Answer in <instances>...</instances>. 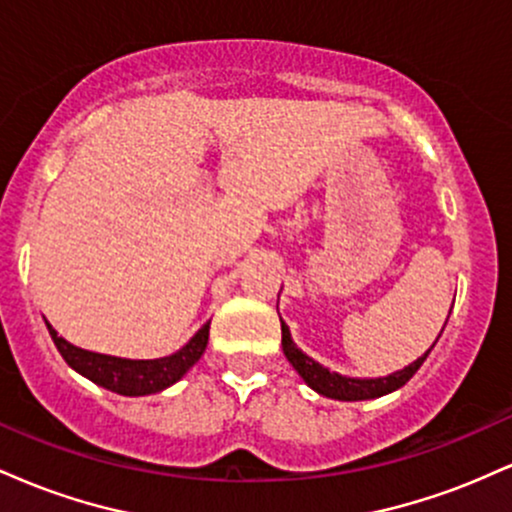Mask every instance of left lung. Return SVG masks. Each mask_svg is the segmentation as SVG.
<instances>
[{"mask_svg": "<svg viewBox=\"0 0 512 512\" xmlns=\"http://www.w3.org/2000/svg\"><path fill=\"white\" fill-rule=\"evenodd\" d=\"M448 322V320H445ZM438 342V339H436ZM281 346H284V354L289 358V363L298 370V375L313 387L320 395L330 399H342V402H358V399H375L383 397L387 392H395L402 385L409 383L411 375L421 368V363L426 361V356L431 354V349L426 351L424 356L416 358L414 363H409L407 368L397 370V373L387 375V378H346V375L332 373L330 368L320 366V363L313 361L310 356H305L296 344H293L289 327L281 322Z\"/></svg>", "mask_w": 512, "mask_h": 512, "instance_id": "left-lung-1", "label": "left lung"}]
</instances>
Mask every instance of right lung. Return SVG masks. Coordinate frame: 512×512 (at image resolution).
I'll return each instance as SVG.
<instances>
[{
    "mask_svg": "<svg viewBox=\"0 0 512 512\" xmlns=\"http://www.w3.org/2000/svg\"><path fill=\"white\" fill-rule=\"evenodd\" d=\"M50 330L52 342L60 351L64 361L72 366L76 373H81L91 383L105 387V390L117 392L125 397H144L156 395V392L166 390L173 383H178L182 375L187 373L195 363L202 358L204 349L209 342V322L202 325L195 337L190 339L180 351L175 354L154 358V361H132V358H117L96 354V351L79 349V346L69 344L60 334L52 330L50 322H45Z\"/></svg>",
    "mask_w": 512,
    "mask_h": 512,
    "instance_id": "obj_1",
    "label": "right lung"
}]
</instances>
